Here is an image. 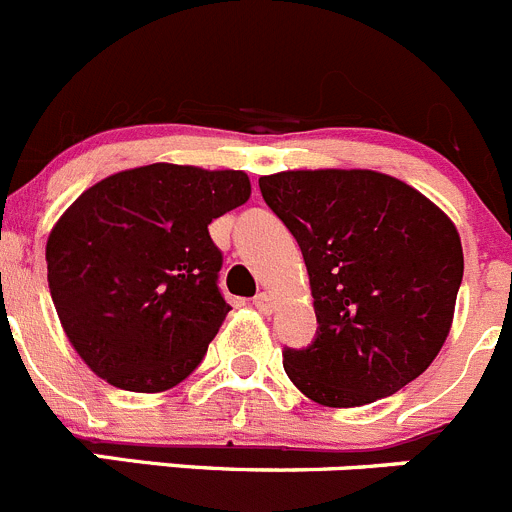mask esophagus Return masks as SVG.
<instances>
[{
	"label": "esophagus",
	"mask_w": 512,
	"mask_h": 512,
	"mask_svg": "<svg viewBox=\"0 0 512 512\" xmlns=\"http://www.w3.org/2000/svg\"><path fill=\"white\" fill-rule=\"evenodd\" d=\"M252 305H255V308L260 310V313L270 315L272 310H275V298H272V295H267V293H260V295H255Z\"/></svg>",
	"instance_id": "obj_1"
}]
</instances>
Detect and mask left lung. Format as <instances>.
Returning a JSON list of instances; mask_svg holds the SVG:
<instances>
[{
    "label": "left lung",
    "instance_id": "1",
    "mask_svg": "<svg viewBox=\"0 0 512 512\" xmlns=\"http://www.w3.org/2000/svg\"><path fill=\"white\" fill-rule=\"evenodd\" d=\"M308 267L318 333L285 348L295 386L323 407H364L417 379L450 336L465 257L452 219L369 169L260 176Z\"/></svg>",
    "mask_w": 512,
    "mask_h": 512
}]
</instances>
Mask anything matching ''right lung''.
<instances>
[{"label": "right lung", "instance_id": "1", "mask_svg": "<svg viewBox=\"0 0 512 512\" xmlns=\"http://www.w3.org/2000/svg\"><path fill=\"white\" fill-rule=\"evenodd\" d=\"M245 171L148 164L85 189L47 237L62 331L95 376L138 394L202 364L229 305L212 219L250 199Z\"/></svg>", "mask_w": 512, "mask_h": 512}]
</instances>
